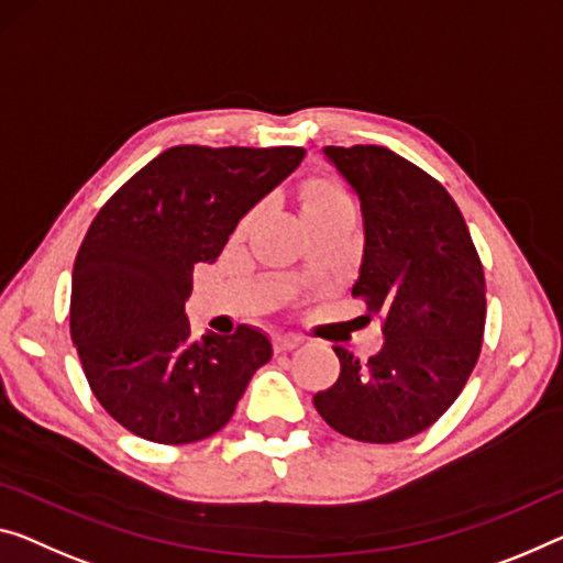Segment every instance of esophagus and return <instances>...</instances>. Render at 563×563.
I'll use <instances>...</instances> for the list:
<instances>
[{"mask_svg":"<svg viewBox=\"0 0 563 563\" xmlns=\"http://www.w3.org/2000/svg\"><path fill=\"white\" fill-rule=\"evenodd\" d=\"M299 342H301L299 336H294V334H274V336H272L274 352H289V350L297 347Z\"/></svg>","mask_w":563,"mask_h":563,"instance_id":"obj_1","label":"esophagus"}]
</instances>
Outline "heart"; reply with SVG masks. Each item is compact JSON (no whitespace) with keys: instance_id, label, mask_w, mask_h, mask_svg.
<instances>
[{"instance_id":"heart-1","label":"heart","mask_w":563,"mask_h":563,"mask_svg":"<svg viewBox=\"0 0 563 563\" xmlns=\"http://www.w3.org/2000/svg\"><path fill=\"white\" fill-rule=\"evenodd\" d=\"M299 206H301V213H305V219L317 213H327V211L354 209L347 188L332 176H322V173L301 180ZM246 223H249V216H244V219L239 221V231H244Z\"/></svg>"}]
</instances>
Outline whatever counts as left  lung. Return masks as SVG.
Here are the masks:
<instances>
[{
    "label": "left lung",
    "instance_id": "obj_1",
    "mask_svg": "<svg viewBox=\"0 0 563 563\" xmlns=\"http://www.w3.org/2000/svg\"><path fill=\"white\" fill-rule=\"evenodd\" d=\"M360 196L365 256L352 297L379 317L369 360L334 347L340 377L314 395L324 422L360 443H400L428 430L463 393L486 327V276L453 196L383 145H327Z\"/></svg>",
    "mask_w": 563,
    "mask_h": 563
}]
</instances>
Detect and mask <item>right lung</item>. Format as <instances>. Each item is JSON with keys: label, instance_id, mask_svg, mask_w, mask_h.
<instances>
[{"label": "right lung", "instance_id": "obj_1", "mask_svg": "<svg viewBox=\"0 0 563 563\" xmlns=\"http://www.w3.org/2000/svg\"><path fill=\"white\" fill-rule=\"evenodd\" d=\"M305 153L176 145L95 216L75 258L70 334L92 395L133 435L161 445L213 435L272 360L269 336L244 324L196 340L184 305L194 266L221 254Z\"/></svg>", "mask_w": 563, "mask_h": 563}]
</instances>
